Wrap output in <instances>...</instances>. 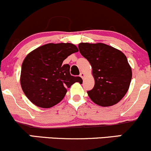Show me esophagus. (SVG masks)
I'll list each match as a JSON object with an SVG mask.
<instances>
[{
	"label": "esophagus",
	"instance_id": "1",
	"mask_svg": "<svg viewBox=\"0 0 151 151\" xmlns=\"http://www.w3.org/2000/svg\"><path fill=\"white\" fill-rule=\"evenodd\" d=\"M85 74H84L83 72H81V73H80V77H81V78H82V79H84V77H85Z\"/></svg>",
	"mask_w": 151,
	"mask_h": 151
}]
</instances>
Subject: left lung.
Here are the masks:
<instances>
[{
  "label": "left lung",
  "instance_id": "left-lung-1",
  "mask_svg": "<svg viewBox=\"0 0 151 151\" xmlns=\"http://www.w3.org/2000/svg\"><path fill=\"white\" fill-rule=\"evenodd\" d=\"M78 47L93 69L95 85L88 92L92 101L103 107L119 102L129 90L132 76L126 55L121 50L101 42H81Z\"/></svg>",
  "mask_w": 151,
  "mask_h": 151
}]
</instances>
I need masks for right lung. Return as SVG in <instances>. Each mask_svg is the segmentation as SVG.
Wrapping results in <instances>:
<instances>
[{
  "instance_id": "obj_1",
  "label": "right lung",
  "mask_w": 151,
  "mask_h": 151,
  "mask_svg": "<svg viewBox=\"0 0 151 151\" xmlns=\"http://www.w3.org/2000/svg\"><path fill=\"white\" fill-rule=\"evenodd\" d=\"M78 52L72 43H47L27 55L22 65L20 84L28 99L38 107L49 109L61 102L67 90L80 77L70 74V66L63 64L69 55Z\"/></svg>"
}]
</instances>
